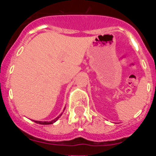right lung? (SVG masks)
<instances>
[{
  "label": "right lung",
  "instance_id": "1",
  "mask_svg": "<svg viewBox=\"0 0 156 156\" xmlns=\"http://www.w3.org/2000/svg\"><path fill=\"white\" fill-rule=\"evenodd\" d=\"M65 110V108H64ZM62 115V114L60 115V116ZM60 116H58L57 118H55V119H53V120L50 121V122H48V121H44V122H42V121H34L35 122H37V123H39V124H42V125H49V124H53L54 122H55L56 121L58 120V119H59V117Z\"/></svg>",
  "mask_w": 156,
  "mask_h": 156
}]
</instances>
